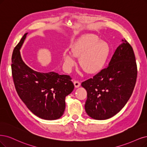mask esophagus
<instances>
[{
	"label": "esophagus",
	"instance_id": "obj_1",
	"mask_svg": "<svg viewBox=\"0 0 147 147\" xmlns=\"http://www.w3.org/2000/svg\"><path fill=\"white\" fill-rule=\"evenodd\" d=\"M74 85L76 88H78L80 86V83L79 82L78 80H74Z\"/></svg>",
	"mask_w": 147,
	"mask_h": 147
}]
</instances>
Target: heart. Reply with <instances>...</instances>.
I'll return each instance as SVG.
<instances>
[{"mask_svg": "<svg viewBox=\"0 0 147 147\" xmlns=\"http://www.w3.org/2000/svg\"><path fill=\"white\" fill-rule=\"evenodd\" d=\"M110 53L108 43L94 34H85L71 46V52L63 53V67L69 71L79 57V64L86 73H94L102 69Z\"/></svg>", "mask_w": 147, "mask_h": 147, "instance_id": "1", "label": "heart"}]
</instances>
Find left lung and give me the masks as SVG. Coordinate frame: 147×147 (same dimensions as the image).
I'll return each instance as SVG.
<instances>
[{"label":"left lung","instance_id":"1","mask_svg":"<svg viewBox=\"0 0 147 147\" xmlns=\"http://www.w3.org/2000/svg\"><path fill=\"white\" fill-rule=\"evenodd\" d=\"M133 48L122 39L108 67L81 84L87 92L85 109L96 120H105L120 111L131 97L136 82Z\"/></svg>","mask_w":147,"mask_h":147}]
</instances>
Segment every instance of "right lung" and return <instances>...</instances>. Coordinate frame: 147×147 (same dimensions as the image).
<instances>
[{"label":"right lung","instance_id":"obj_1","mask_svg":"<svg viewBox=\"0 0 147 147\" xmlns=\"http://www.w3.org/2000/svg\"><path fill=\"white\" fill-rule=\"evenodd\" d=\"M28 32L14 48L12 55V75L16 91L26 107L37 117L56 120L63 115L65 97L74 86L68 75L55 72L36 71L25 63L20 49Z\"/></svg>","mask_w":147,"mask_h":147}]
</instances>
